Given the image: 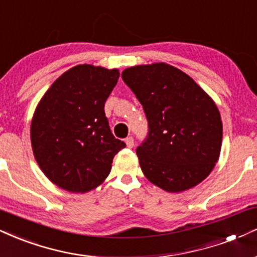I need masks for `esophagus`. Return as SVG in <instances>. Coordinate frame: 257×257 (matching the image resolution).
Returning a JSON list of instances; mask_svg holds the SVG:
<instances>
[{
  "label": "esophagus",
  "mask_w": 257,
  "mask_h": 257,
  "mask_svg": "<svg viewBox=\"0 0 257 257\" xmlns=\"http://www.w3.org/2000/svg\"><path fill=\"white\" fill-rule=\"evenodd\" d=\"M125 144H126V147H128V148H133V147H134V139H133L132 137L126 138L125 139Z\"/></svg>",
  "instance_id": "obj_1"
}]
</instances>
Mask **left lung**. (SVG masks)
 <instances>
[{
  "label": "left lung",
  "instance_id": "1",
  "mask_svg": "<svg viewBox=\"0 0 257 257\" xmlns=\"http://www.w3.org/2000/svg\"><path fill=\"white\" fill-rule=\"evenodd\" d=\"M122 79L148 120L147 138L137 148L146 178L169 193L202 182L218 162L222 140L220 112L212 98L168 63L126 68Z\"/></svg>",
  "mask_w": 257,
  "mask_h": 257
}]
</instances>
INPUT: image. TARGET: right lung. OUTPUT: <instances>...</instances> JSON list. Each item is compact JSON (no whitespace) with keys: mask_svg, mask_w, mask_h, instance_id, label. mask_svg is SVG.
I'll return each instance as SVG.
<instances>
[{"mask_svg":"<svg viewBox=\"0 0 257 257\" xmlns=\"http://www.w3.org/2000/svg\"><path fill=\"white\" fill-rule=\"evenodd\" d=\"M118 78V69L79 64L62 74L37 105L31 123L33 154L62 189L87 193L97 188L125 147L111 133L104 111Z\"/></svg>","mask_w":257,"mask_h":257,"instance_id":"1","label":"right lung"}]
</instances>
